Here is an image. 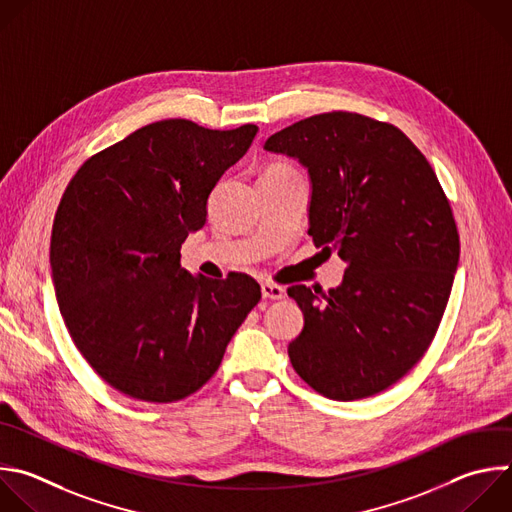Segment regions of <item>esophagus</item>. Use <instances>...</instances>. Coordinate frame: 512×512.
Instances as JSON below:
<instances>
[{
    "label": "esophagus",
    "mask_w": 512,
    "mask_h": 512,
    "mask_svg": "<svg viewBox=\"0 0 512 512\" xmlns=\"http://www.w3.org/2000/svg\"><path fill=\"white\" fill-rule=\"evenodd\" d=\"M261 293H263L265 299H281L285 295V289L277 283L265 281V283H261Z\"/></svg>",
    "instance_id": "esophagus-1"
}]
</instances>
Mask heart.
<instances>
[{
    "mask_svg": "<svg viewBox=\"0 0 512 512\" xmlns=\"http://www.w3.org/2000/svg\"><path fill=\"white\" fill-rule=\"evenodd\" d=\"M291 173H295V170L283 162H275L265 170V175H291Z\"/></svg>",
    "mask_w": 512,
    "mask_h": 512,
    "instance_id": "b5f03b06",
    "label": "heart"
}]
</instances>
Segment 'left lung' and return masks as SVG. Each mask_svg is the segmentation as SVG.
<instances>
[{
  "label": "left lung",
  "instance_id": "left-lung-1",
  "mask_svg": "<svg viewBox=\"0 0 512 512\" xmlns=\"http://www.w3.org/2000/svg\"><path fill=\"white\" fill-rule=\"evenodd\" d=\"M265 150L307 168L309 235L346 261L327 293L287 289L305 319L291 366L329 400L374 396L422 360L442 321L460 257L450 201L400 128L358 112L299 120Z\"/></svg>",
  "mask_w": 512,
  "mask_h": 512
}]
</instances>
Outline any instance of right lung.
I'll use <instances>...</instances> for the list:
<instances>
[{
	"mask_svg": "<svg viewBox=\"0 0 512 512\" xmlns=\"http://www.w3.org/2000/svg\"><path fill=\"white\" fill-rule=\"evenodd\" d=\"M257 130L152 122L90 156L66 187L50 243L56 299L78 352L120 394L154 404L195 394L259 303L245 273L181 267V245Z\"/></svg>",
	"mask_w": 512,
	"mask_h": 512,
	"instance_id": "right-lung-1",
	"label": "right lung"
}]
</instances>
